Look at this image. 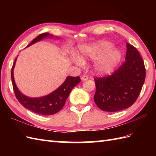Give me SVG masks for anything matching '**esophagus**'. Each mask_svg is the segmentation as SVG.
Wrapping results in <instances>:
<instances>
[{"label": "esophagus", "instance_id": "obj_1", "mask_svg": "<svg viewBox=\"0 0 156 156\" xmlns=\"http://www.w3.org/2000/svg\"><path fill=\"white\" fill-rule=\"evenodd\" d=\"M88 79V77L87 76H82V77H81V80H82V81L87 80Z\"/></svg>", "mask_w": 156, "mask_h": 156}]
</instances>
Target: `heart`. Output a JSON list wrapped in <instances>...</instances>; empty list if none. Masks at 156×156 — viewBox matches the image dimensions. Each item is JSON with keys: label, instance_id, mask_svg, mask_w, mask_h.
Returning a JSON list of instances; mask_svg holds the SVG:
<instances>
[{"label": "heart", "instance_id": "b5f03b06", "mask_svg": "<svg viewBox=\"0 0 156 156\" xmlns=\"http://www.w3.org/2000/svg\"><path fill=\"white\" fill-rule=\"evenodd\" d=\"M76 62L82 64L86 59H96L94 68L98 73L110 74L121 61V53L117 48H112L111 43L101 41L95 44L81 46Z\"/></svg>", "mask_w": 156, "mask_h": 156}]
</instances>
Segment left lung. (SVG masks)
Segmentation results:
<instances>
[{
	"mask_svg": "<svg viewBox=\"0 0 156 156\" xmlns=\"http://www.w3.org/2000/svg\"><path fill=\"white\" fill-rule=\"evenodd\" d=\"M125 62L111 76L94 78V101L104 111L117 112L136 101L145 78L143 59L137 49L127 43Z\"/></svg>",
	"mask_w": 156,
	"mask_h": 156,
	"instance_id": "1",
	"label": "left lung"
}]
</instances>
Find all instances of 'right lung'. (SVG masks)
Returning a JSON list of instances; mask_svg holds the SVG:
<instances>
[{
  "instance_id": "add662e5",
  "label": "right lung",
  "mask_w": 156,
  "mask_h": 156,
  "mask_svg": "<svg viewBox=\"0 0 156 156\" xmlns=\"http://www.w3.org/2000/svg\"><path fill=\"white\" fill-rule=\"evenodd\" d=\"M54 35L44 33L40 34L37 37L34 39L27 47L33 45L36 42L41 41V39L47 37H53ZM56 38H58L55 37ZM16 58L15 59L11 69V79L13 90H14L16 98L18 101L23 107L29 109L33 112L42 115H51L57 113L64 107L66 101L67 100L68 96L70 93L72 88L76 87L78 83H80V78L79 76L72 77L68 76L66 80L60 87H58L55 90L53 91L51 93L41 97L31 98L23 94L18 89L15 84L13 71H14Z\"/></svg>"
}]
</instances>
